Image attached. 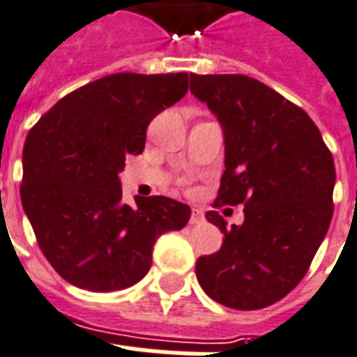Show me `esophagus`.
Segmentation results:
<instances>
[{
    "label": "esophagus",
    "instance_id": "1",
    "mask_svg": "<svg viewBox=\"0 0 357 357\" xmlns=\"http://www.w3.org/2000/svg\"><path fill=\"white\" fill-rule=\"evenodd\" d=\"M205 222V214L202 208L194 207L192 208V214H190V225H196V224H202Z\"/></svg>",
    "mask_w": 357,
    "mask_h": 357
}]
</instances>
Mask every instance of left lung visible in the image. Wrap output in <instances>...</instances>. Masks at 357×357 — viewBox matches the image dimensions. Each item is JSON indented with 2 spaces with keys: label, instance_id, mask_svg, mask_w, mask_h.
I'll return each mask as SVG.
<instances>
[{
  "label": "left lung",
  "instance_id": "left-lung-1",
  "mask_svg": "<svg viewBox=\"0 0 357 357\" xmlns=\"http://www.w3.org/2000/svg\"><path fill=\"white\" fill-rule=\"evenodd\" d=\"M190 93L224 130L225 172L216 205L244 204V224L216 211L220 251L199 257L205 294L234 310H260L291 291L328 231L334 158L308 113L245 75H190Z\"/></svg>",
  "mask_w": 357,
  "mask_h": 357
}]
</instances>
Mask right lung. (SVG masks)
I'll list each match as a JSON object with an SVG mask.
<instances>
[{
  "label": "right lung",
  "instance_id": "right-lung-1",
  "mask_svg": "<svg viewBox=\"0 0 357 357\" xmlns=\"http://www.w3.org/2000/svg\"><path fill=\"white\" fill-rule=\"evenodd\" d=\"M188 91L187 73L108 75L60 98L23 146V211L62 279L89 291L130 288L149 273L155 240L190 207L167 196L123 204L119 174L141 153L158 113Z\"/></svg>",
  "mask_w": 357,
  "mask_h": 357
}]
</instances>
